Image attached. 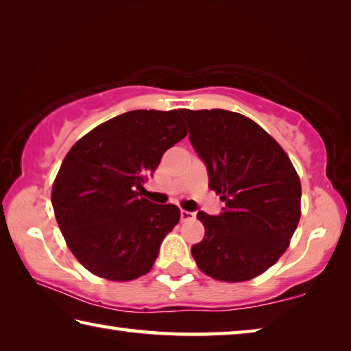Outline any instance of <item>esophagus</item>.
I'll list each match as a JSON object with an SVG mask.
<instances>
[{
    "instance_id": "obj_1",
    "label": "esophagus",
    "mask_w": 351,
    "mask_h": 351,
    "mask_svg": "<svg viewBox=\"0 0 351 351\" xmlns=\"http://www.w3.org/2000/svg\"><path fill=\"white\" fill-rule=\"evenodd\" d=\"M180 215H181V221H190V219L195 218V213L189 210H181Z\"/></svg>"
}]
</instances>
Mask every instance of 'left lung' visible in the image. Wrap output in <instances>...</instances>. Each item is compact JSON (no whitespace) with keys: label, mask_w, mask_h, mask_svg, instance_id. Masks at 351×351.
Returning <instances> with one entry per match:
<instances>
[{"label":"left lung","mask_w":351,"mask_h":351,"mask_svg":"<svg viewBox=\"0 0 351 351\" xmlns=\"http://www.w3.org/2000/svg\"><path fill=\"white\" fill-rule=\"evenodd\" d=\"M189 139L221 195L219 215L198 212L204 239L192 255L204 274L245 282L287 251L300 219V180L288 154L251 119L226 110H180Z\"/></svg>","instance_id":"8db88e82"}]
</instances>
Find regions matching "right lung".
Listing matches in <instances>:
<instances>
[{"label": "right lung", "instance_id": "add662e5", "mask_svg": "<svg viewBox=\"0 0 351 351\" xmlns=\"http://www.w3.org/2000/svg\"><path fill=\"white\" fill-rule=\"evenodd\" d=\"M186 136L176 110H134L100 123L64 156L52 207L71 252L93 274L127 282L152 269L181 215L175 204H154L139 192Z\"/></svg>", "mask_w": 351, "mask_h": 351}]
</instances>
